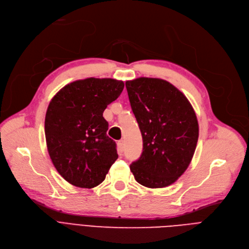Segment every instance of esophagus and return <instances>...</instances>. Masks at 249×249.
Instances as JSON below:
<instances>
[{
    "instance_id": "esophagus-1",
    "label": "esophagus",
    "mask_w": 249,
    "mask_h": 249,
    "mask_svg": "<svg viewBox=\"0 0 249 249\" xmlns=\"http://www.w3.org/2000/svg\"><path fill=\"white\" fill-rule=\"evenodd\" d=\"M118 151H119V153H122L124 151V141L123 140L118 141Z\"/></svg>"
}]
</instances>
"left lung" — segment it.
<instances>
[{
    "mask_svg": "<svg viewBox=\"0 0 249 249\" xmlns=\"http://www.w3.org/2000/svg\"><path fill=\"white\" fill-rule=\"evenodd\" d=\"M143 140L130 171L140 185L156 189L174 182L188 168L197 146L199 124L186 96L161 78L125 83Z\"/></svg>",
    "mask_w": 249,
    "mask_h": 249,
    "instance_id": "1",
    "label": "left lung"
}]
</instances>
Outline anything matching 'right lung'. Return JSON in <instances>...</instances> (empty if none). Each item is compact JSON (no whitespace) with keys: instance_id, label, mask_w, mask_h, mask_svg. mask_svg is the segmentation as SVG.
<instances>
[{"instance_id":"right-lung-1","label":"right lung","mask_w":249,"mask_h":249,"mask_svg":"<svg viewBox=\"0 0 249 249\" xmlns=\"http://www.w3.org/2000/svg\"><path fill=\"white\" fill-rule=\"evenodd\" d=\"M123 89L122 81L89 77L64 86L50 101L44 123L48 153L72 186L97 187L118 159L103 113Z\"/></svg>"}]
</instances>
